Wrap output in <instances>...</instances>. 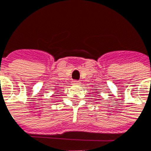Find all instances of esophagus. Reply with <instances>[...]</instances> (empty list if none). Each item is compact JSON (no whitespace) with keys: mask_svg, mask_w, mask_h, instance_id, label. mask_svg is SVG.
Here are the masks:
<instances>
[{"mask_svg":"<svg viewBox=\"0 0 151 151\" xmlns=\"http://www.w3.org/2000/svg\"><path fill=\"white\" fill-rule=\"evenodd\" d=\"M72 84L76 86V85H79L80 84V82L78 81V80H74V81H72Z\"/></svg>","mask_w":151,"mask_h":151,"instance_id":"1","label":"esophagus"}]
</instances>
